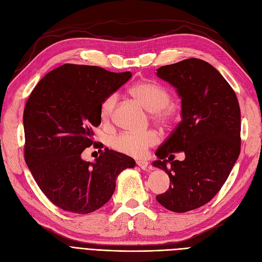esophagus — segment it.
<instances>
[{"instance_id":"1","label":"esophagus","mask_w":262,"mask_h":262,"mask_svg":"<svg viewBox=\"0 0 262 262\" xmlns=\"http://www.w3.org/2000/svg\"><path fill=\"white\" fill-rule=\"evenodd\" d=\"M137 165L139 166L140 168L144 169V170H146V169L148 168V162L143 161V160H139V161H137Z\"/></svg>"}]
</instances>
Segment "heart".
I'll use <instances>...</instances> for the list:
<instances>
[{"label":"heart","mask_w":262,"mask_h":262,"mask_svg":"<svg viewBox=\"0 0 262 262\" xmlns=\"http://www.w3.org/2000/svg\"><path fill=\"white\" fill-rule=\"evenodd\" d=\"M129 93L142 107L152 113L155 122L167 124L171 121L175 110L172 106L168 105L170 95L163 86L152 82H139L131 87ZM117 100V95L112 94L101 102L100 118L104 122H108L112 119ZM158 141H160V137L154 131L142 133L122 132L110 140V145L117 152L140 157L145 154L148 147L156 145Z\"/></svg>","instance_id":"1"}]
</instances>
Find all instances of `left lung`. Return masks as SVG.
I'll use <instances>...</instances> for the list:
<instances>
[{
	"label": "left lung",
	"instance_id": "obj_1",
	"mask_svg": "<svg viewBox=\"0 0 262 262\" xmlns=\"http://www.w3.org/2000/svg\"><path fill=\"white\" fill-rule=\"evenodd\" d=\"M156 75L181 99V121L155 153L153 166L165 170L171 184L156 200L184 213L208 203L225 184L241 153V109L231 85L203 60L161 67ZM178 151L185 160H170Z\"/></svg>",
	"mask_w": 262,
	"mask_h": 262
}]
</instances>
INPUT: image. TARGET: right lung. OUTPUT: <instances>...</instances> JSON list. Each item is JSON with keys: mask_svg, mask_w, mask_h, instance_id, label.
Masks as SVG:
<instances>
[{"mask_svg": "<svg viewBox=\"0 0 262 262\" xmlns=\"http://www.w3.org/2000/svg\"><path fill=\"white\" fill-rule=\"evenodd\" d=\"M131 76L68 63L31 92L23 117L25 162L45 195L62 210H98L114 194L119 173L136 166L132 157L108 148L94 163L82 158L86 147L96 145L92 128L101 122V102Z\"/></svg>", "mask_w": 262, "mask_h": 262, "instance_id": "right-lung-1", "label": "right lung"}]
</instances>
